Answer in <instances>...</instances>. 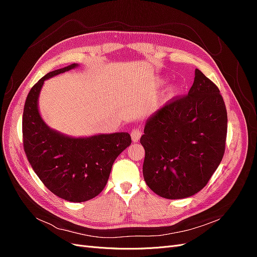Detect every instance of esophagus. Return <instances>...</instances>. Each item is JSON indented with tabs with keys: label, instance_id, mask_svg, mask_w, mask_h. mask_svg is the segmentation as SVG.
<instances>
[{
	"label": "esophagus",
	"instance_id": "esophagus-1",
	"mask_svg": "<svg viewBox=\"0 0 257 257\" xmlns=\"http://www.w3.org/2000/svg\"><path fill=\"white\" fill-rule=\"evenodd\" d=\"M131 136H132V141H133V143H137L142 137V132L138 128H134L133 131H132Z\"/></svg>",
	"mask_w": 257,
	"mask_h": 257
}]
</instances>
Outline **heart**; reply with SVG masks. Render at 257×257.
<instances>
[{
    "label": "heart",
    "instance_id": "heart-1",
    "mask_svg": "<svg viewBox=\"0 0 257 257\" xmlns=\"http://www.w3.org/2000/svg\"><path fill=\"white\" fill-rule=\"evenodd\" d=\"M158 83H163V79H158ZM176 92H177L176 87L169 88V89H168V91L166 92L165 97H166V98H172V97H174V96L176 95Z\"/></svg>",
    "mask_w": 257,
    "mask_h": 257
}]
</instances>
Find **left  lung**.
Wrapping results in <instances>:
<instances>
[{
    "instance_id": "obj_1",
    "label": "left lung",
    "mask_w": 257,
    "mask_h": 257,
    "mask_svg": "<svg viewBox=\"0 0 257 257\" xmlns=\"http://www.w3.org/2000/svg\"><path fill=\"white\" fill-rule=\"evenodd\" d=\"M144 133L143 174L148 186L167 199L198 193L225 151L227 112L219 88L196 68L188 95L153 113Z\"/></svg>"
}]
</instances>
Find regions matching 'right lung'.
I'll use <instances>...</instances> for the list:
<instances>
[{
  "label": "right lung",
  "instance_id": "obj_1",
  "mask_svg": "<svg viewBox=\"0 0 257 257\" xmlns=\"http://www.w3.org/2000/svg\"><path fill=\"white\" fill-rule=\"evenodd\" d=\"M78 67L74 63L45 75L29 92L22 116L23 147L46 188L72 203L94 198L107 184L118 155L132 144L128 133L71 137L50 128L38 110L44 81Z\"/></svg>",
  "mask_w": 257,
  "mask_h": 257
}]
</instances>
